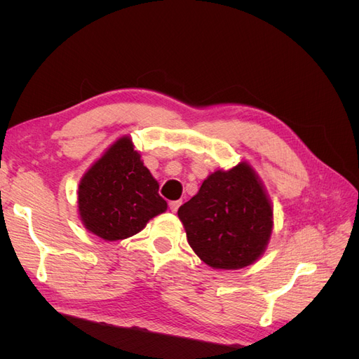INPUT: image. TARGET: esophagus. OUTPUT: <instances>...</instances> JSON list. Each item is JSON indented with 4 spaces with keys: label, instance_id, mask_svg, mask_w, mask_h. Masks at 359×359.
I'll use <instances>...</instances> for the list:
<instances>
[{
    "label": "esophagus",
    "instance_id": "esophagus-1",
    "mask_svg": "<svg viewBox=\"0 0 359 359\" xmlns=\"http://www.w3.org/2000/svg\"><path fill=\"white\" fill-rule=\"evenodd\" d=\"M180 206H181V201H172V202L169 203V208H170L172 212H177Z\"/></svg>",
    "mask_w": 359,
    "mask_h": 359
}]
</instances>
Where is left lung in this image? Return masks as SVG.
<instances>
[{"mask_svg": "<svg viewBox=\"0 0 359 359\" xmlns=\"http://www.w3.org/2000/svg\"><path fill=\"white\" fill-rule=\"evenodd\" d=\"M193 252L212 269H241L265 253L274 210L262 180L248 161L217 169L178 210Z\"/></svg>", "mask_w": 359, "mask_h": 359, "instance_id": "1", "label": "left lung"}]
</instances>
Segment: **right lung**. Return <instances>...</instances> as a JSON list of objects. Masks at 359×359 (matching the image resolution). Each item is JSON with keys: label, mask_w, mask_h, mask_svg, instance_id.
<instances>
[{"label": "right lung", "mask_w": 359, "mask_h": 359, "mask_svg": "<svg viewBox=\"0 0 359 359\" xmlns=\"http://www.w3.org/2000/svg\"><path fill=\"white\" fill-rule=\"evenodd\" d=\"M166 210L157 180L127 135L107 147L79 181V219L86 231L104 241L139 233Z\"/></svg>", "instance_id": "obj_1"}]
</instances>
